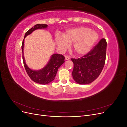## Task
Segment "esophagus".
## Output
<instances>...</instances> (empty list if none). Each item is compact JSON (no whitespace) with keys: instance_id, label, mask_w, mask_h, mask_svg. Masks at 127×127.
Listing matches in <instances>:
<instances>
[{"instance_id":"34e87169","label":"esophagus","mask_w":127,"mask_h":127,"mask_svg":"<svg viewBox=\"0 0 127 127\" xmlns=\"http://www.w3.org/2000/svg\"><path fill=\"white\" fill-rule=\"evenodd\" d=\"M70 57H69V56H65V59H66V60H69L70 59Z\"/></svg>"}]
</instances>
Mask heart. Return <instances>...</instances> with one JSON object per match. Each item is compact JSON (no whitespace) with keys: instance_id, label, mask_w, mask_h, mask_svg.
I'll return each instance as SVG.
<instances>
[{"instance_id":"obj_1","label":"heart","mask_w":127,"mask_h":127,"mask_svg":"<svg viewBox=\"0 0 127 127\" xmlns=\"http://www.w3.org/2000/svg\"><path fill=\"white\" fill-rule=\"evenodd\" d=\"M98 39V33L86 27H77L67 30L63 36L57 34L55 40L60 50L64 51L72 43V48L77 55L87 53Z\"/></svg>"}]
</instances>
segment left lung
I'll list each match as a JSON object with an SVG mask.
<instances>
[{
	"label": "left lung",
	"instance_id": "left-lung-1",
	"mask_svg": "<svg viewBox=\"0 0 127 127\" xmlns=\"http://www.w3.org/2000/svg\"><path fill=\"white\" fill-rule=\"evenodd\" d=\"M106 45L105 39H102L86 55L80 58H71L74 63L72 77L76 83L90 84L100 75L105 64Z\"/></svg>",
	"mask_w": 127,
	"mask_h": 127
}]
</instances>
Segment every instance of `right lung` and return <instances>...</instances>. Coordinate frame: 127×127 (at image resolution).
<instances>
[{
  "label": "right lung",
  "mask_w": 127,
  "mask_h": 127,
  "mask_svg": "<svg viewBox=\"0 0 127 127\" xmlns=\"http://www.w3.org/2000/svg\"><path fill=\"white\" fill-rule=\"evenodd\" d=\"M48 25L45 24H38L34 25L25 33L24 40L22 42V50L23 52V61L27 74L33 81L40 84H49L55 79L58 68L64 63V57L62 55L53 54L51 56L49 62L46 66L40 70H34L30 69L25 63L23 55V48L24 45V39L26 36L31 34L34 31L37 29H45Z\"/></svg>",
  "instance_id": "obj_1"
}]
</instances>
